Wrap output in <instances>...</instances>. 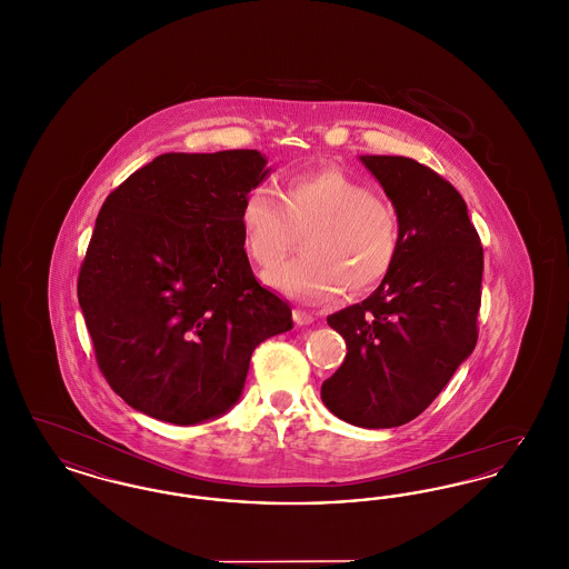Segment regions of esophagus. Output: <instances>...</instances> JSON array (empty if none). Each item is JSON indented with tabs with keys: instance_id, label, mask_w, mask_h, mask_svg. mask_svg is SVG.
Masks as SVG:
<instances>
[{
	"instance_id": "34e87169",
	"label": "esophagus",
	"mask_w": 569,
	"mask_h": 569,
	"mask_svg": "<svg viewBox=\"0 0 569 569\" xmlns=\"http://www.w3.org/2000/svg\"><path fill=\"white\" fill-rule=\"evenodd\" d=\"M295 325L297 326H307L311 325L316 318L309 313V311H302V309H295Z\"/></svg>"
}]
</instances>
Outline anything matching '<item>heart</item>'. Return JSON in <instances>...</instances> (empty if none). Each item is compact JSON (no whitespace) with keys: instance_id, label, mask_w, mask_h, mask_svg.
I'll list each match as a JSON object with an SVG mask.
<instances>
[{"instance_id":"heart-1","label":"heart","mask_w":569,"mask_h":569,"mask_svg":"<svg viewBox=\"0 0 569 569\" xmlns=\"http://www.w3.org/2000/svg\"><path fill=\"white\" fill-rule=\"evenodd\" d=\"M292 260L267 272L277 290L307 302L376 288L397 262L401 247V217L392 202L337 166H320L288 177L283 193L258 183L247 191L239 226L249 258L269 269L297 241Z\"/></svg>"}]
</instances>
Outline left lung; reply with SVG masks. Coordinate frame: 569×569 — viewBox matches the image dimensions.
<instances>
[{"instance_id":"1","label":"left lung","mask_w":569,"mask_h":569,"mask_svg":"<svg viewBox=\"0 0 569 569\" xmlns=\"http://www.w3.org/2000/svg\"><path fill=\"white\" fill-rule=\"evenodd\" d=\"M401 217L395 267L362 302L326 318L348 346L325 406L365 429L420 416L478 343L485 251L459 191L403 156H360Z\"/></svg>"}]
</instances>
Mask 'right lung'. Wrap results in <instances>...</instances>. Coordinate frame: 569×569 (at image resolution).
Here are the masks:
<instances>
[{
  "label": "right lung",
  "instance_id": "add662e5",
  "mask_svg": "<svg viewBox=\"0 0 569 569\" xmlns=\"http://www.w3.org/2000/svg\"><path fill=\"white\" fill-rule=\"evenodd\" d=\"M267 174L256 149L163 153L104 200L77 292L98 367L128 406L172 425L221 416L253 350L292 328L239 226Z\"/></svg>",
  "mask_w": 569,
  "mask_h": 569
}]
</instances>
